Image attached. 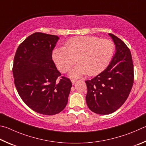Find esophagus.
<instances>
[{
	"label": "esophagus",
	"mask_w": 146,
	"mask_h": 146,
	"mask_svg": "<svg viewBox=\"0 0 146 146\" xmlns=\"http://www.w3.org/2000/svg\"><path fill=\"white\" fill-rule=\"evenodd\" d=\"M76 80H71V82H72V85H74V84L76 83Z\"/></svg>",
	"instance_id": "34e87169"
}]
</instances>
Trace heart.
<instances>
[{"label":"heart","mask_w":146,"mask_h":146,"mask_svg":"<svg viewBox=\"0 0 146 146\" xmlns=\"http://www.w3.org/2000/svg\"><path fill=\"white\" fill-rule=\"evenodd\" d=\"M115 49L111 40L100 39L92 36H78L69 38L65 47L55 48L52 57L56 67L61 72H67L75 62L78 64L71 69V78H80L87 74L95 76L103 71L110 63Z\"/></svg>","instance_id":"b5f03b06"}]
</instances>
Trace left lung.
Listing matches in <instances>:
<instances>
[{"instance_id": "1", "label": "left lung", "mask_w": 146, "mask_h": 146, "mask_svg": "<svg viewBox=\"0 0 146 146\" xmlns=\"http://www.w3.org/2000/svg\"><path fill=\"white\" fill-rule=\"evenodd\" d=\"M116 52L106 69L91 80L87 86L86 101L92 111L100 115L113 113L128 98L134 81L131 52L123 41L109 33Z\"/></svg>"}]
</instances>
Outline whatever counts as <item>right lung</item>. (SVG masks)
<instances>
[{
    "mask_svg": "<svg viewBox=\"0 0 146 146\" xmlns=\"http://www.w3.org/2000/svg\"><path fill=\"white\" fill-rule=\"evenodd\" d=\"M58 36L35 33L21 43L13 66L18 93L27 106L46 115L60 113L67 104L72 83L61 76L52 60Z\"/></svg>",
    "mask_w": 146,
    "mask_h": 146,
    "instance_id": "obj_1",
    "label": "right lung"
}]
</instances>
